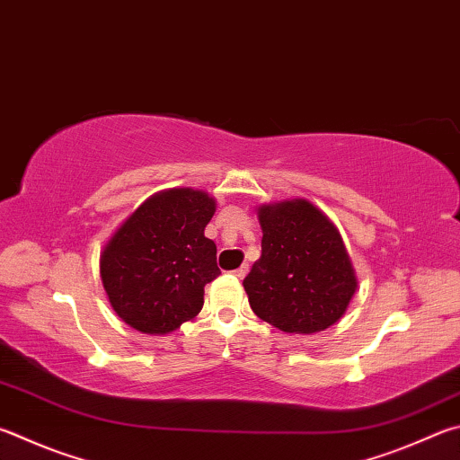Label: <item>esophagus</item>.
<instances>
[{
  "instance_id": "esophagus-1",
  "label": "esophagus",
  "mask_w": 460,
  "mask_h": 460,
  "mask_svg": "<svg viewBox=\"0 0 460 460\" xmlns=\"http://www.w3.org/2000/svg\"><path fill=\"white\" fill-rule=\"evenodd\" d=\"M247 271H249V267H247V265H241V267H239V270H235V271H233V275H235V278H237V279H243V278H245V275H247Z\"/></svg>"
}]
</instances>
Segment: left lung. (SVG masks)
Listing matches in <instances>:
<instances>
[{"mask_svg":"<svg viewBox=\"0 0 460 460\" xmlns=\"http://www.w3.org/2000/svg\"><path fill=\"white\" fill-rule=\"evenodd\" d=\"M261 257L243 279L257 317L288 333H315L346 314L358 278L340 231L307 199L257 208Z\"/></svg>","mask_w":460,"mask_h":460,"instance_id":"obj_1","label":"left lung"}]
</instances>
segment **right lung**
I'll list each match as a JSON object with an SVG mask.
<instances>
[{
    "instance_id": "right-lung-1",
    "label": "right lung",
    "mask_w": 460,
    "mask_h": 460,
    "mask_svg": "<svg viewBox=\"0 0 460 460\" xmlns=\"http://www.w3.org/2000/svg\"><path fill=\"white\" fill-rule=\"evenodd\" d=\"M217 201L190 187L155 193L100 253L112 310L130 328L171 333L203 310L205 286L219 275L217 245L205 237Z\"/></svg>"
}]
</instances>
